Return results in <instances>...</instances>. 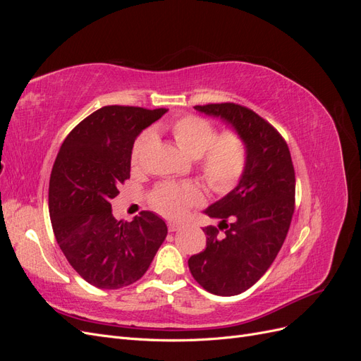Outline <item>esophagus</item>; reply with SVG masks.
Returning a JSON list of instances; mask_svg holds the SVG:
<instances>
[{
	"label": "esophagus",
	"instance_id": "1",
	"mask_svg": "<svg viewBox=\"0 0 361 361\" xmlns=\"http://www.w3.org/2000/svg\"><path fill=\"white\" fill-rule=\"evenodd\" d=\"M167 226H169V231H170V232H176L178 228L180 227V224H179V223H174V221H169V224H167Z\"/></svg>",
	"mask_w": 361,
	"mask_h": 361
}]
</instances>
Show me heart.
I'll return each instance as SVG.
<instances>
[{
    "label": "heart",
    "mask_w": 361,
    "mask_h": 361,
    "mask_svg": "<svg viewBox=\"0 0 361 361\" xmlns=\"http://www.w3.org/2000/svg\"><path fill=\"white\" fill-rule=\"evenodd\" d=\"M178 147L191 158H202V170L207 185L218 192L231 191L241 179L247 166V146L235 133L216 138L215 128L197 116H185L170 126ZM154 140L150 130L138 135L130 152V162L138 164ZM202 192L191 183H161L150 194L155 209L170 218H178L190 206L200 204Z\"/></svg>",
    "instance_id": "b5f03b06"
}]
</instances>
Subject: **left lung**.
Here are the masks:
<instances>
[{"mask_svg":"<svg viewBox=\"0 0 361 361\" xmlns=\"http://www.w3.org/2000/svg\"><path fill=\"white\" fill-rule=\"evenodd\" d=\"M194 108L221 118L247 146V166L236 187L203 211L220 224L203 228L206 248L188 260L202 288L232 297L265 274L285 243L293 215L295 171L286 141L255 111L231 102Z\"/></svg>","mask_w":361,"mask_h":361,"instance_id":"1","label":"left lung"}]
</instances>
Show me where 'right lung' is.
<instances>
[{"mask_svg": "<svg viewBox=\"0 0 361 361\" xmlns=\"http://www.w3.org/2000/svg\"><path fill=\"white\" fill-rule=\"evenodd\" d=\"M166 108L108 105L85 117L63 141L49 179V216L72 268L99 289H120L145 276L167 236L150 211L117 221L111 200L130 176L135 138Z\"/></svg>", "mask_w": 361, "mask_h": 361, "instance_id": "right-lung-1", "label": "right lung"}]
</instances>
